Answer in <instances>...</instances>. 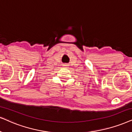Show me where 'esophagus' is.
Segmentation results:
<instances>
[{
    "label": "esophagus",
    "mask_w": 132,
    "mask_h": 132,
    "mask_svg": "<svg viewBox=\"0 0 132 132\" xmlns=\"http://www.w3.org/2000/svg\"><path fill=\"white\" fill-rule=\"evenodd\" d=\"M64 67H66V66H67V65H64Z\"/></svg>",
    "instance_id": "1"
}]
</instances>
